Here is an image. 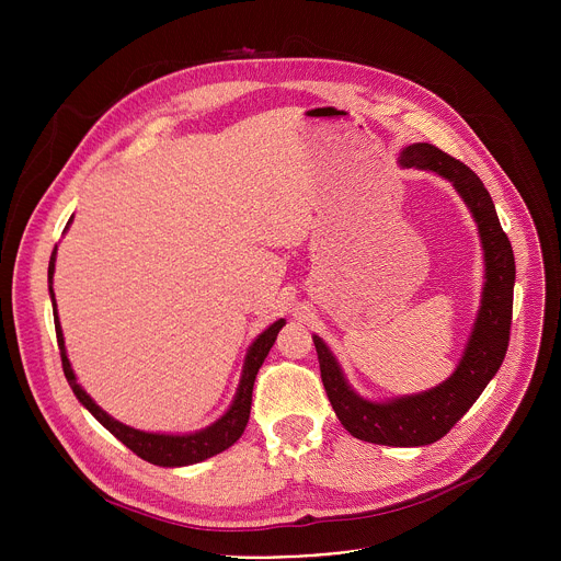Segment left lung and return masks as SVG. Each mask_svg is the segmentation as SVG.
I'll return each mask as SVG.
<instances>
[{"label": "left lung", "instance_id": "8db88e82", "mask_svg": "<svg viewBox=\"0 0 561 561\" xmlns=\"http://www.w3.org/2000/svg\"><path fill=\"white\" fill-rule=\"evenodd\" d=\"M399 162L450 180L482 234L486 284L466 353L457 370L433 390L392 399L388 404H373L351 390L327 344L317 335L312 342L327 394L340 422L353 437L383 446H426L442 439L468 413L506 357L513 319L515 257L486 186L463 162L433 144L409 146Z\"/></svg>", "mask_w": 561, "mask_h": 561}]
</instances>
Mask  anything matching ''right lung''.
I'll use <instances>...</instances> for the list:
<instances>
[{
  "label": "right lung",
  "mask_w": 561,
  "mask_h": 561,
  "mask_svg": "<svg viewBox=\"0 0 561 561\" xmlns=\"http://www.w3.org/2000/svg\"><path fill=\"white\" fill-rule=\"evenodd\" d=\"M57 251V247H55ZM55 251L50 255V264H48V282L53 279V271H55ZM50 297H53V306H55V295H53V286H50ZM55 314V333H57V346H59V357H61V368L64 375L75 392V397L82 402L93 415L95 420L108 428L124 446H128L137 457L154 463V466H188V463H197L204 461L221 450H226L228 446H232L239 437H242L249 417H251V402H253V383L257 377L260 366L264 364L268 351L275 344L277 333L282 331V327L286 324L284 319L275 322L273 327H268L251 346L249 355H247V364H244V375L242 381H239L237 394H234V402L230 407V411L215 422L213 426L193 433V435H154V433H141L135 431L130 426H124L119 422H115L113 417H108L93 399L82 390V386L77 383L70 362L66 357V348H64V335H61V327H59V319H57V310H53Z\"/></svg>",
  "instance_id": "1"
}]
</instances>
